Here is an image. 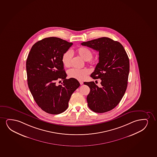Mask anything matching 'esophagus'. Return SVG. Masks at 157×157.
I'll return each instance as SVG.
<instances>
[{
	"label": "esophagus",
	"mask_w": 157,
	"mask_h": 157,
	"mask_svg": "<svg viewBox=\"0 0 157 157\" xmlns=\"http://www.w3.org/2000/svg\"><path fill=\"white\" fill-rule=\"evenodd\" d=\"M79 83L81 85H82V84H84V82H82V81H81V80H80Z\"/></svg>",
	"instance_id": "obj_1"
}]
</instances>
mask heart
I'll return each instance as SVG.
<instances>
[{
	"instance_id": "1",
	"label": "heart",
	"mask_w": 157,
	"mask_h": 157,
	"mask_svg": "<svg viewBox=\"0 0 157 157\" xmlns=\"http://www.w3.org/2000/svg\"><path fill=\"white\" fill-rule=\"evenodd\" d=\"M77 53L84 61L90 62V59L93 56V53L90 49L86 47L80 48L77 50ZM73 56V54L71 50L66 51L62 57V62L65 67H69L71 65V61ZM90 73V71L86 69H78L72 68L67 71V75L70 78L75 79L83 80Z\"/></svg>"
}]
</instances>
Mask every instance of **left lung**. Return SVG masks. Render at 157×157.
<instances>
[{"label": "left lung", "mask_w": 157, "mask_h": 157, "mask_svg": "<svg viewBox=\"0 0 157 157\" xmlns=\"http://www.w3.org/2000/svg\"><path fill=\"white\" fill-rule=\"evenodd\" d=\"M99 52V62L90 77L101 80V86L94 82H85L90 88L87 96L88 106L96 113H104L118 105L126 90L129 60L122 45L108 37L81 44Z\"/></svg>", "instance_id": "obj_1"}]
</instances>
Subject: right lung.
<instances>
[{
	"instance_id": "add662e5",
	"label": "right lung",
	"mask_w": 157,
	"mask_h": 157,
	"mask_svg": "<svg viewBox=\"0 0 157 157\" xmlns=\"http://www.w3.org/2000/svg\"><path fill=\"white\" fill-rule=\"evenodd\" d=\"M72 43L57 38H46L35 43L26 62L29 90L37 105L48 113L57 114L65 111L73 92L80 83L74 78L66 79L62 62L63 54ZM63 82L57 86L56 82Z\"/></svg>"
}]
</instances>
